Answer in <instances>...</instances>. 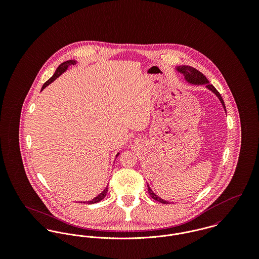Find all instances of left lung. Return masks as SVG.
I'll use <instances>...</instances> for the list:
<instances>
[{
  "label": "left lung",
  "mask_w": 259,
  "mask_h": 259,
  "mask_svg": "<svg viewBox=\"0 0 259 259\" xmlns=\"http://www.w3.org/2000/svg\"><path fill=\"white\" fill-rule=\"evenodd\" d=\"M178 71L181 72L182 74H185V79H186L188 82H190V83H193V84H205L207 89H209L211 92H213V93L218 96V98H219L220 101L222 102L224 111H226L225 105H224V102H223V100H222V97L221 96V94L218 92V90H217L212 84L209 83L208 79L206 78V76H205L204 74H201L198 70H196V69H194V68H192V67H189V66H180V67L178 68ZM148 189L149 195H150L153 199H155V200H157V201H159V202H161V203H168L167 201H165V200L161 199L160 197H158V196L150 189V187H149L148 185Z\"/></svg>",
  "instance_id": "8db88e82"
}]
</instances>
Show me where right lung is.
I'll list each match as a JSON object with an SVG mask.
<instances>
[{"mask_svg":"<svg viewBox=\"0 0 259 259\" xmlns=\"http://www.w3.org/2000/svg\"><path fill=\"white\" fill-rule=\"evenodd\" d=\"M75 64V62L74 61H67V62H64L63 64H61L59 67H58V69L56 70V73L53 74V76L51 77V78H49L44 84H42V87H41V91L47 87V85H49L51 82H53L59 75H61V74H63L68 68H69V66H71V65H74ZM118 155V153L116 154V156ZM107 193H108V187H106L105 188V190L102 192V193H100L97 197H95V198H93L92 200H90V201H83V203L84 202H87V203H89V204H93V203H97V202H99V201H101L106 195H107Z\"/></svg>","mask_w":259,"mask_h":259,"instance_id":"right-lung-1","label":"right lung"}]
</instances>
